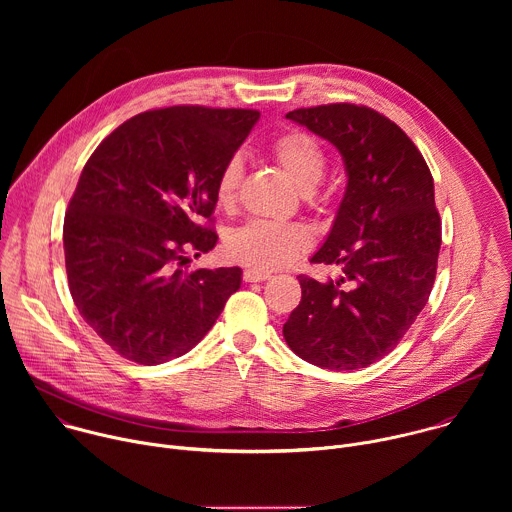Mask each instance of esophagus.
I'll return each instance as SVG.
<instances>
[{"mask_svg":"<svg viewBox=\"0 0 512 512\" xmlns=\"http://www.w3.org/2000/svg\"><path fill=\"white\" fill-rule=\"evenodd\" d=\"M269 277H271V273H267V271H259V269H245V271H243V279H245V281H249V283L265 281V279H269Z\"/></svg>","mask_w":512,"mask_h":512,"instance_id":"obj_1","label":"esophagus"}]
</instances>
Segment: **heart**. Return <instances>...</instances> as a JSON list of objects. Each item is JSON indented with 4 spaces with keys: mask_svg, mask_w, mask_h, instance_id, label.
Segmentation results:
<instances>
[{
    "mask_svg": "<svg viewBox=\"0 0 512 512\" xmlns=\"http://www.w3.org/2000/svg\"><path fill=\"white\" fill-rule=\"evenodd\" d=\"M271 154L302 192H312L324 178L326 152L322 143L306 131H287L279 135L271 145ZM239 184L241 162L239 158H231L216 178L214 196L218 206H233ZM308 247L310 235L304 227L271 221H251L225 239V251L233 261L263 271L283 267Z\"/></svg>",
    "mask_w": 512,
    "mask_h": 512,
    "instance_id": "heart-1",
    "label": "heart"
}]
</instances>
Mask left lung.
Instances as JSON below:
<instances>
[{"label":"left lung","instance_id":"left-lung-1","mask_svg":"<svg viewBox=\"0 0 512 512\" xmlns=\"http://www.w3.org/2000/svg\"><path fill=\"white\" fill-rule=\"evenodd\" d=\"M330 141L348 176L312 263L342 275H300L302 302L283 324L287 346L330 371L364 369L389 354L431 294L442 223L431 172L407 133L375 109L332 103L285 115Z\"/></svg>","mask_w":512,"mask_h":512}]
</instances>
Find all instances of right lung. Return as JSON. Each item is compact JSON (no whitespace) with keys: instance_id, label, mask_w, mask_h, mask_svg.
I'll use <instances>...</instances> for the list:
<instances>
[{"instance_id":"obj_1","label":"right lung","mask_w":512,"mask_h":512,"mask_svg":"<svg viewBox=\"0 0 512 512\" xmlns=\"http://www.w3.org/2000/svg\"><path fill=\"white\" fill-rule=\"evenodd\" d=\"M257 119L253 109L200 105L145 111L85 164L64 216L68 287L123 358L152 367L186 354L241 287L239 267L184 265L188 251L214 249L218 235L202 221L216 206V178Z\"/></svg>"}]
</instances>
